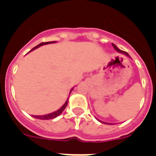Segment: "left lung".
Wrapping results in <instances>:
<instances>
[{"instance_id":"left-lung-1","label":"left lung","mask_w":156,"mask_h":156,"mask_svg":"<svg viewBox=\"0 0 156 156\" xmlns=\"http://www.w3.org/2000/svg\"><path fill=\"white\" fill-rule=\"evenodd\" d=\"M112 45H113V48L115 49V50H116V51L117 52H119V53H121V54H124V55H126V56H127V57H130V56H129V54H127V52H125V51H123V50H120V49L118 48V47H116V45H114L113 44V43H112ZM98 120V119H97ZM99 120V122H101V123H105V124H111V123H106V122H103V121H101V120Z\"/></svg>"}]
</instances>
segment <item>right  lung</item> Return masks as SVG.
<instances>
[{
	"mask_svg": "<svg viewBox=\"0 0 156 156\" xmlns=\"http://www.w3.org/2000/svg\"><path fill=\"white\" fill-rule=\"evenodd\" d=\"M56 43V41H53V42H46V43H40L39 45H37L36 47H35L34 48H33L32 50H30L29 52L33 51V50H34L35 49L38 48V47H41V46H43V45H46V44H49V43ZM73 90V88L71 90V92H70V93L71 92V91ZM68 99H67V101L65 102V103H64V105H63L62 106H61L60 109H58V110H57V111L55 112H53V113H49V114H46V115H42V116H36V115H33V117H35V118L36 119H40V120H51V119H54L55 118V117H57V116H58L59 115H61V113H62V112L64 111V109L66 108V106H67V105H68Z\"/></svg>",
	"mask_w": 156,
	"mask_h": 156,
	"instance_id": "obj_1",
	"label": "right lung"
}]
</instances>
